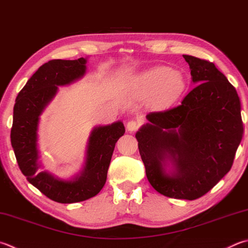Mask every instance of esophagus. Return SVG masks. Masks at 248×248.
<instances>
[{
    "mask_svg": "<svg viewBox=\"0 0 248 248\" xmlns=\"http://www.w3.org/2000/svg\"><path fill=\"white\" fill-rule=\"evenodd\" d=\"M139 127H140V124L136 120H130L129 123L127 124V129H128V131H130V132L137 131Z\"/></svg>",
    "mask_w": 248,
    "mask_h": 248,
    "instance_id": "34e87169",
    "label": "esophagus"
}]
</instances>
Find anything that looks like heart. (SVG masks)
<instances>
[{"instance_id":"1","label":"heart","mask_w":248,"mask_h":248,"mask_svg":"<svg viewBox=\"0 0 248 248\" xmlns=\"http://www.w3.org/2000/svg\"><path fill=\"white\" fill-rule=\"evenodd\" d=\"M136 91L142 98L154 96L157 107L172 105L186 90L182 75L167 66H156L136 78Z\"/></svg>"}]
</instances>
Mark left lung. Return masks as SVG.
Wrapping results in <instances>:
<instances>
[{"mask_svg":"<svg viewBox=\"0 0 248 248\" xmlns=\"http://www.w3.org/2000/svg\"><path fill=\"white\" fill-rule=\"evenodd\" d=\"M197 84L181 105L150 112L136 134L146 177L171 199L193 201L229 171L243 137L235 88L213 62L183 55Z\"/></svg>","mask_w":248,"mask_h":248,"instance_id":"1","label":"left lung"}]
</instances>
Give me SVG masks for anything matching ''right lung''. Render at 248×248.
I'll return each instance as SVG.
<instances>
[{
  "label": "right lung",
  "mask_w": 248,
  "mask_h": 248,
  "mask_svg": "<svg viewBox=\"0 0 248 248\" xmlns=\"http://www.w3.org/2000/svg\"><path fill=\"white\" fill-rule=\"evenodd\" d=\"M87 58L75 61L53 60L43 64L18 93L14 106L11 142L18 166L27 180L49 200L71 204L91 199L106 182L107 171L117 141L124 133L121 121L94 128L89 137L82 170L73 179L55 177L40 171L38 127L40 115L58 91L82 78Z\"/></svg>",
  "instance_id": "obj_1"
}]
</instances>
